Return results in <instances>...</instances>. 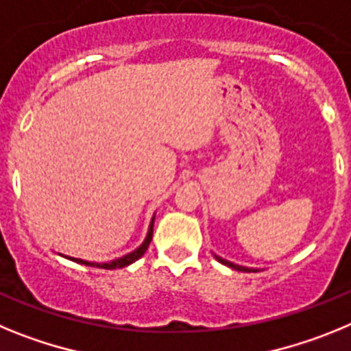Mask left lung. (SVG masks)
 I'll return each mask as SVG.
<instances>
[{
    "mask_svg": "<svg viewBox=\"0 0 351 351\" xmlns=\"http://www.w3.org/2000/svg\"><path fill=\"white\" fill-rule=\"evenodd\" d=\"M216 260H218V262H221L223 265H228V267L235 269V271H241V272H256V271H253V269H247V267H241V265H235V263L228 262V260H225V258H219V256H216Z\"/></svg>",
    "mask_w": 351,
    "mask_h": 351,
    "instance_id": "left-lung-1",
    "label": "left lung"
}]
</instances>
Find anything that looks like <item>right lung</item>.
Listing matches in <instances>:
<instances>
[{"instance_id":"1","label":"right lung","mask_w":351,"mask_h":351,"mask_svg":"<svg viewBox=\"0 0 351 351\" xmlns=\"http://www.w3.org/2000/svg\"><path fill=\"white\" fill-rule=\"evenodd\" d=\"M153 221H151V226H149V234H147V237H145L144 244H142L141 247H137V250L133 251V253H128L126 256H123V258L112 260V262H108V263L84 262V260H79V258H70V256H68V258L73 260V262H77V263H84V265H91V267H98V269H123V267H126V265H130V263H133L135 260L141 258V256L145 253V250L149 247V243H151V239H153Z\"/></svg>"}]
</instances>
